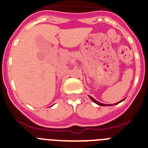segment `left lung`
Returning <instances> with one entry per match:
<instances>
[{
    "label": "left lung",
    "instance_id": "left-lung-1",
    "mask_svg": "<svg viewBox=\"0 0 148 148\" xmlns=\"http://www.w3.org/2000/svg\"><path fill=\"white\" fill-rule=\"evenodd\" d=\"M89 97H90V98L91 99V100H92V101H94V102H95V103H97V104H98V105H101V106H107V105H106V104H104V103H100V102H98V101H96V100H95V99L93 98L92 97H90V96H89ZM120 102H121V101H120ZM120 102H118V103H115V104H117V103H119ZM110 105H112V104H110V105H109V106H110Z\"/></svg>",
    "mask_w": 148,
    "mask_h": 148
}]
</instances>
